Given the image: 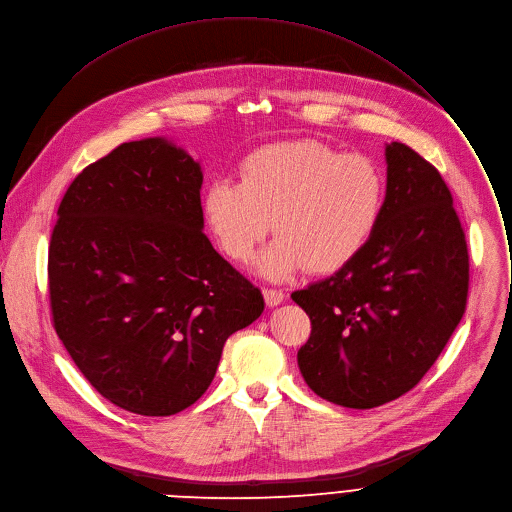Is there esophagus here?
Segmentation results:
<instances>
[{
    "label": "esophagus",
    "mask_w": 512,
    "mask_h": 512,
    "mask_svg": "<svg viewBox=\"0 0 512 512\" xmlns=\"http://www.w3.org/2000/svg\"><path fill=\"white\" fill-rule=\"evenodd\" d=\"M263 296H265V304H267V306L282 304L284 298H286V294H284L282 290H277V288H265V290H263Z\"/></svg>",
    "instance_id": "34e87169"
}]
</instances>
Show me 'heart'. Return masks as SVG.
<instances>
[{"label":"heart","mask_w":512,"mask_h":512,"mask_svg":"<svg viewBox=\"0 0 512 512\" xmlns=\"http://www.w3.org/2000/svg\"><path fill=\"white\" fill-rule=\"evenodd\" d=\"M386 194V173L371 157L296 141L249 153L239 181L208 185L202 210L220 251L235 263H249L273 228L280 237L259 269L280 280L302 267L333 273L351 263L374 237Z\"/></svg>","instance_id":"1"}]
</instances>
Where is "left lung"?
<instances>
[{
  "instance_id": "8db88e82",
  "label": "left lung",
  "mask_w": 512,
  "mask_h": 512,
  "mask_svg": "<svg viewBox=\"0 0 512 512\" xmlns=\"http://www.w3.org/2000/svg\"><path fill=\"white\" fill-rule=\"evenodd\" d=\"M388 194L367 247L292 294L312 331L298 351L324 400L374 408L412 390L466 312V232L441 173L404 143L386 147Z\"/></svg>"
}]
</instances>
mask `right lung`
Segmentation results:
<instances>
[{
	"mask_svg": "<svg viewBox=\"0 0 512 512\" xmlns=\"http://www.w3.org/2000/svg\"><path fill=\"white\" fill-rule=\"evenodd\" d=\"M200 165L163 138L122 143L67 188L49 245L53 327L85 380L143 416L192 406L263 294L202 232Z\"/></svg>",
	"mask_w": 512,
	"mask_h": 512,
	"instance_id": "obj_1",
	"label": "right lung"
}]
</instances>
